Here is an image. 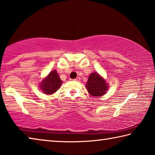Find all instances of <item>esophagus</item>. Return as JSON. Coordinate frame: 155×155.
Returning <instances> with one entry per match:
<instances>
[{
	"label": "esophagus",
	"instance_id": "34e87169",
	"mask_svg": "<svg viewBox=\"0 0 155 155\" xmlns=\"http://www.w3.org/2000/svg\"><path fill=\"white\" fill-rule=\"evenodd\" d=\"M73 80L76 81V82H80V77H78L77 78H75V79H74Z\"/></svg>",
	"mask_w": 155,
	"mask_h": 155
}]
</instances>
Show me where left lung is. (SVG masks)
Listing matches in <instances>:
<instances>
[{
  "label": "left lung",
  "instance_id": "8db88e82",
  "mask_svg": "<svg viewBox=\"0 0 155 155\" xmlns=\"http://www.w3.org/2000/svg\"><path fill=\"white\" fill-rule=\"evenodd\" d=\"M86 87L89 94L93 97L103 96L109 88L104 78L96 72L92 73L89 75Z\"/></svg>",
  "mask_w": 155,
  "mask_h": 155
}]
</instances>
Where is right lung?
<instances>
[{
  "label": "right lung",
  "instance_id": "right-lung-1",
  "mask_svg": "<svg viewBox=\"0 0 155 155\" xmlns=\"http://www.w3.org/2000/svg\"><path fill=\"white\" fill-rule=\"evenodd\" d=\"M62 81L59 77L58 73L56 70L51 71L47 77L43 79L39 84L40 89L43 93L51 94L58 90L62 85Z\"/></svg>",
  "mask_w": 155,
  "mask_h": 155
}]
</instances>
